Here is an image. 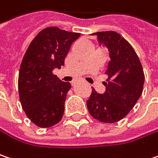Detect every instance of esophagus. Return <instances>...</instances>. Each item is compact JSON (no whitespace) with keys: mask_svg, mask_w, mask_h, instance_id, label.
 <instances>
[{"mask_svg":"<svg viewBox=\"0 0 158 158\" xmlns=\"http://www.w3.org/2000/svg\"><path fill=\"white\" fill-rule=\"evenodd\" d=\"M75 84H76V81H75V82H74V83H73V86H75Z\"/></svg>","mask_w":158,"mask_h":158,"instance_id":"34e87169","label":"esophagus"}]
</instances>
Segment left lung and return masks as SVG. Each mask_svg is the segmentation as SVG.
<instances>
[{
  "instance_id": "8db88e82",
  "label": "left lung",
  "mask_w": 158,
  "mask_h": 158,
  "mask_svg": "<svg viewBox=\"0 0 158 158\" xmlns=\"http://www.w3.org/2000/svg\"><path fill=\"white\" fill-rule=\"evenodd\" d=\"M99 45L108 50L110 61L105 74L106 91L99 94L92 89L87 107L91 115L102 123L118 122L135 106L143 91L144 73L133 48L114 31L91 34Z\"/></svg>"
}]
</instances>
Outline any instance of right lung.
Masks as SVG:
<instances>
[{"label":"right lung","instance_id":"add662e5","mask_svg":"<svg viewBox=\"0 0 158 158\" xmlns=\"http://www.w3.org/2000/svg\"><path fill=\"white\" fill-rule=\"evenodd\" d=\"M80 35L56 27L44 28L25 53L19 75V99L28 118L39 127L53 126L63 116L71 84L52 71L65 65L71 45Z\"/></svg>","mask_w":158,"mask_h":158}]
</instances>
